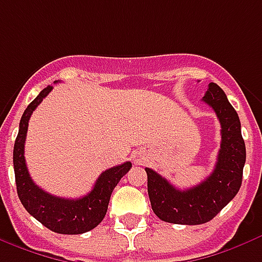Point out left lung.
Masks as SVG:
<instances>
[{"instance_id":"left-lung-1","label":"left lung","mask_w":262,"mask_h":262,"mask_svg":"<svg viewBox=\"0 0 262 262\" xmlns=\"http://www.w3.org/2000/svg\"><path fill=\"white\" fill-rule=\"evenodd\" d=\"M203 101L214 110L221 123V148L212 173L197 186L179 190L156 170L146 168L151 208L161 221L169 224L208 222L237 194L242 186L246 146L239 115L215 83H210Z\"/></svg>"}]
</instances>
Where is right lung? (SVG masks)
I'll list each match as a JSON object with an SVG mask.
<instances>
[{
    "label": "right lung",
    "mask_w": 262,
    "mask_h": 262,
    "mask_svg": "<svg viewBox=\"0 0 262 262\" xmlns=\"http://www.w3.org/2000/svg\"><path fill=\"white\" fill-rule=\"evenodd\" d=\"M51 90L52 86H47L41 90L40 94L29 104L20 118L19 133L13 146V169L17 195L29 214L50 230L61 234H80L94 229L104 220L112 190L123 175L130 169L132 164L127 161L125 164L112 166L102 172L96 180L93 190L89 194L75 200L52 195L38 187L29 175L25 161V141L29 119L33 111Z\"/></svg>",
    "instance_id": "obj_1"
}]
</instances>
